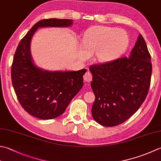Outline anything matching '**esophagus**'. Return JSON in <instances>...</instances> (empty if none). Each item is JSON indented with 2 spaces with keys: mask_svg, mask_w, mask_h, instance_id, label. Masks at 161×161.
<instances>
[{
  "mask_svg": "<svg viewBox=\"0 0 161 161\" xmlns=\"http://www.w3.org/2000/svg\"><path fill=\"white\" fill-rule=\"evenodd\" d=\"M92 79H93V75L89 71H87L86 73L84 74V80L85 81H86V82H91V81H92Z\"/></svg>",
  "mask_w": 161,
  "mask_h": 161,
  "instance_id": "esophagus-1",
  "label": "esophagus"
}]
</instances>
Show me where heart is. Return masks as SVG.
<instances>
[{
    "label": "heart",
    "instance_id": "b5f03b06",
    "mask_svg": "<svg viewBox=\"0 0 161 161\" xmlns=\"http://www.w3.org/2000/svg\"><path fill=\"white\" fill-rule=\"evenodd\" d=\"M129 44L125 31L108 26H97L85 34L83 45L79 49V57L85 61L95 54L100 62H109L118 58Z\"/></svg>",
    "mask_w": 161,
    "mask_h": 161
}]
</instances>
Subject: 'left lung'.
Masks as SVG:
<instances>
[{
	"label": "left lung",
	"instance_id": "obj_1",
	"mask_svg": "<svg viewBox=\"0 0 161 161\" xmlns=\"http://www.w3.org/2000/svg\"><path fill=\"white\" fill-rule=\"evenodd\" d=\"M89 70L96 97L91 113L104 126H116L126 121L140 108L149 92L152 65L141 34L129 57L92 65Z\"/></svg>",
	"mask_w": 161,
	"mask_h": 161
}]
</instances>
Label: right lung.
Instances as JSON below:
<instances>
[{
    "mask_svg": "<svg viewBox=\"0 0 161 161\" xmlns=\"http://www.w3.org/2000/svg\"><path fill=\"white\" fill-rule=\"evenodd\" d=\"M72 19H48L34 25L16 50L11 69L16 95L26 111L41 119H52L65 112L83 86L86 69L78 71H48L37 68L31 53V41L38 28L68 27Z\"/></svg>",
    "mask_w": 161,
    "mask_h": 161,
    "instance_id": "right-lung-1",
    "label": "right lung"
}]
</instances>
